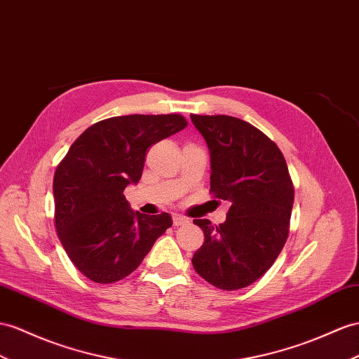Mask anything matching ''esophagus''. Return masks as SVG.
Here are the masks:
<instances>
[{"instance_id": "34e87169", "label": "esophagus", "mask_w": 359, "mask_h": 359, "mask_svg": "<svg viewBox=\"0 0 359 359\" xmlns=\"http://www.w3.org/2000/svg\"><path fill=\"white\" fill-rule=\"evenodd\" d=\"M188 223V218L179 215V214H174L172 215V224L174 226H182V224H187Z\"/></svg>"}]
</instances>
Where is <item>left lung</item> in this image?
Listing matches in <instances>:
<instances>
[{
  "instance_id": "left-lung-1",
  "label": "left lung",
  "mask_w": 359,
  "mask_h": 359,
  "mask_svg": "<svg viewBox=\"0 0 359 359\" xmlns=\"http://www.w3.org/2000/svg\"><path fill=\"white\" fill-rule=\"evenodd\" d=\"M210 153V194L231 208L226 222L194 219L205 232L196 271L226 291L249 287L274 264L290 232L294 187L279 147L240 118L191 115Z\"/></svg>"
}]
</instances>
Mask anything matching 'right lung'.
I'll list each match as a JSON object with an SVG mask.
<instances>
[{
  "instance_id": "obj_1",
  "label": "right lung",
  "mask_w": 359,
  "mask_h": 359,
  "mask_svg": "<svg viewBox=\"0 0 359 359\" xmlns=\"http://www.w3.org/2000/svg\"><path fill=\"white\" fill-rule=\"evenodd\" d=\"M187 126L179 114L107 118L88 127L57 165L53 180L57 236L92 282L124 279L171 227L167 212L149 217L132 210L124 189L140 182L147 150Z\"/></svg>"
}]
</instances>
